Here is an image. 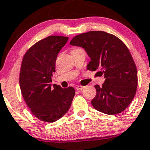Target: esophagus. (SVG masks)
Returning a JSON list of instances; mask_svg holds the SVG:
<instances>
[{
    "label": "esophagus",
    "instance_id": "obj_1",
    "mask_svg": "<svg viewBox=\"0 0 150 150\" xmlns=\"http://www.w3.org/2000/svg\"><path fill=\"white\" fill-rule=\"evenodd\" d=\"M84 88V86H81V85H79V86H76V89L78 91H80L81 90V89H83Z\"/></svg>",
    "mask_w": 150,
    "mask_h": 150
}]
</instances>
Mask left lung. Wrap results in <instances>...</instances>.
Listing matches in <instances>:
<instances>
[{
	"mask_svg": "<svg viewBox=\"0 0 150 150\" xmlns=\"http://www.w3.org/2000/svg\"><path fill=\"white\" fill-rule=\"evenodd\" d=\"M70 45L84 48L91 58L88 70H100L105 78L101 86H95L97 95L91 101L92 106L108 115L123 112L135 96L138 84L137 66L126 45L103 31L80 34Z\"/></svg>",
	"mask_w": 150,
	"mask_h": 150,
	"instance_id": "8db88e82",
	"label": "left lung"
}]
</instances>
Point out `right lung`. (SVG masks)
I'll list each match as a JSON object with an SVG mask.
<instances>
[{"mask_svg": "<svg viewBox=\"0 0 150 150\" xmlns=\"http://www.w3.org/2000/svg\"><path fill=\"white\" fill-rule=\"evenodd\" d=\"M68 37H47L29 47L21 61L19 85L31 112L42 121L54 122L67 112L75 95L74 87L51 86L58 53Z\"/></svg>", "mask_w": 150, "mask_h": 150, "instance_id": "obj_1", "label": "right lung"}]
</instances>
